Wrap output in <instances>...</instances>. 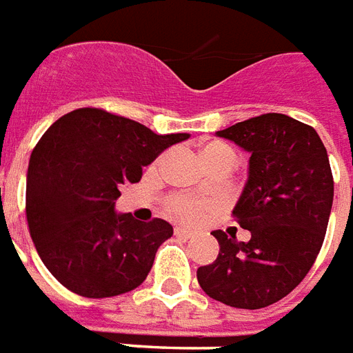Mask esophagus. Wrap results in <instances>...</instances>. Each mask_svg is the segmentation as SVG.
<instances>
[{"instance_id":"obj_1","label":"esophagus","mask_w":353,"mask_h":353,"mask_svg":"<svg viewBox=\"0 0 353 353\" xmlns=\"http://www.w3.org/2000/svg\"><path fill=\"white\" fill-rule=\"evenodd\" d=\"M174 235H176V236H190V235H192V231H188L186 228H180V225H179V228H174Z\"/></svg>"}]
</instances>
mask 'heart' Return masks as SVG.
Instances as JSON below:
<instances>
[{
	"label": "heart",
	"mask_w": 353,
	"mask_h": 353,
	"mask_svg": "<svg viewBox=\"0 0 353 353\" xmlns=\"http://www.w3.org/2000/svg\"><path fill=\"white\" fill-rule=\"evenodd\" d=\"M199 154H201L205 165H207L210 171L225 169V171L230 173L236 163L235 148L231 145H228V143H223V141H218V139H212V141L203 143ZM167 210H169V214L174 216V218H179L182 222H197V220H203V218H207L208 214H212L214 207L208 201H203V199L186 197V195H176V197H171V199H169V203H167Z\"/></svg>",
	"instance_id": "b5f03b06"
}]
</instances>
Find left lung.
Here are the masks:
<instances>
[{"mask_svg":"<svg viewBox=\"0 0 353 353\" xmlns=\"http://www.w3.org/2000/svg\"><path fill=\"white\" fill-rule=\"evenodd\" d=\"M250 154L233 218L248 243L212 231L216 261L197 269L208 297L235 308L269 307L295 290L320 254L333 207L327 150L314 128L269 112L216 131Z\"/></svg>","mask_w":353,"mask_h":353,"instance_id":"obj_1","label":"left lung"}]
</instances>
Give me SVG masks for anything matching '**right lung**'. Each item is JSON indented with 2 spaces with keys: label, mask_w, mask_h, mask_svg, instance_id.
<instances>
[{
  "label": "right lung",
  "mask_w": 353,
  "mask_h": 353,
  "mask_svg": "<svg viewBox=\"0 0 353 353\" xmlns=\"http://www.w3.org/2000/svg\"><path fill=\"white\" fill-rule=\"evenodd\" d=\"M190 133L158 135L101 109H77L45 131L26 176V216L39 258L52 276L90 299L114 297L145 282L165 220L139 222L118 212L120 188L135 184L169 146Z\"/></svg>",
  "instance_id": "obj_1"
}]
</instances>
